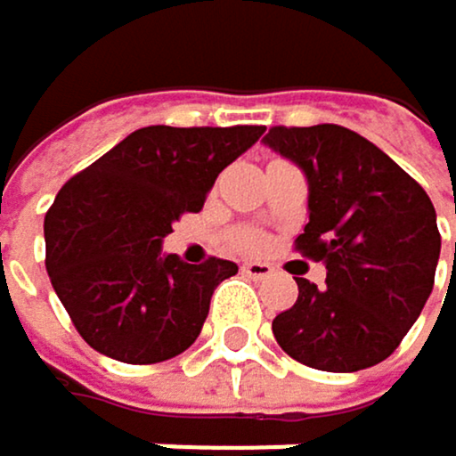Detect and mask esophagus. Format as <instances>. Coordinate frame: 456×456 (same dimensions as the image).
Returning <instances> with one entry per match:
<instances>
[{"mask_svg": "<svg viewBox=\"0 0 456 456\" xmlns=\"http://www.w3.org/2000/svg\"><path fill=\"white\" fill-rule=\"evenodd\" d=\"M241 273L256 278V281H264V278L273 275L275 269H273V264H266V261H245V264H241Z\"/></svg>", "mask_w": 456, "mask_h": 456, "instance_id": "esophagus-1", "label": "esophagus"}]
</instances>
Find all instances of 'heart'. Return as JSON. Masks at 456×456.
Returning a JSON list of instances; mask_svg holds the SVG:
<instances>
[{
    "instance_id": "obj_1",
    "label": "heart",
    "mask_w": 456,
    "mask_h": 456,
    "mask_svg": "<svg viewBox=\"0 0 456 456\" xmlns=\"http://www.w3.org/2000/svg\"><path fill=\"white\" fill-rule=\"evenodd\" d=\"M250 245H256V241H250Z\"/></svg>"
}]
</instances>
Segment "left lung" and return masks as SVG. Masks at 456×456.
Instances as JSON below:
<instances>
[{
	"mask_svg": "<svg viewBox=\"0 0 456 456\" xmlns=\"http://www.w3.org/2000/svg\"><path fill=\"white\" fill-rule=\"evenodd\" d=\"M264 142L308 178V225L294 250L327 269L297 281V303L273 319L286 354L319 371L377 366L402 344L435 286V206L374 142L336 123L273 126ZM456 266V241H454Z\"/></svg>",
	"mask_w": 456,
	"mask_h": 456,
	"instance_id": "obj_1",
	"label": "left lung"
}]
</instances>
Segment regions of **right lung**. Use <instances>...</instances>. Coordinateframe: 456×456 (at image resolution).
Instances as JSON below:
<instances>
[{"label":"right lung","instance_id":"right-lung-1","mask_svg":"<svg viewBox=\"0 0 456 456\" xmlns=\"http://www.w3.org/2000/svg\"><path fill=\"white\" fill-rule=\"evenodd\" d=\"M264 126H145L62 183L46 211V273L79 336L120 363H162L200 336L225 258L162 256L173 223L200 211L217 175Z\"/></svg>","mask_w":456,"mask_h":456}]
</instances>
